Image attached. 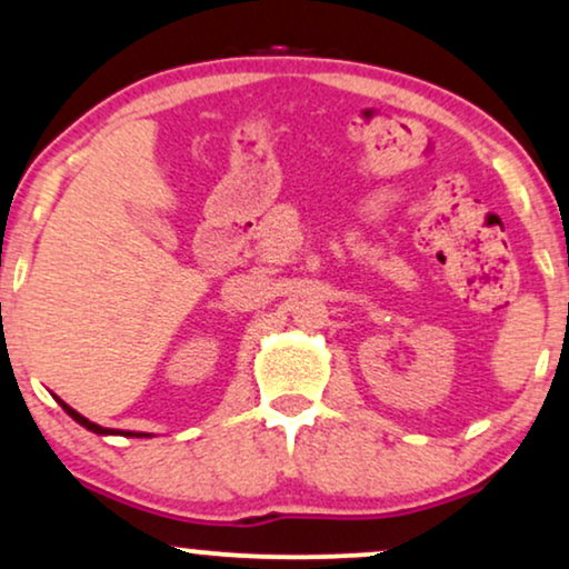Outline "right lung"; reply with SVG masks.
<instances>
[{
	"mask_svg": "<svg viewBox=\"0 0 569 569\" xmlns=\"http://www.w3.org/2000/svg\"><path fill=\"white\" fill-rule=\"evenodd\" d=\"M58 402H60V406H63V410H66V413H68V416H71V419H73V421H77V423H81V427H84V429H89V432H94V435H124V437H150V435H146V432H116V429H106V427H100V423H94V421H89V419H84V416H81V413H79V410H73L71 406H66V402H63V400H60V397H58Z\"/></svg>",
	"mask_w": 569,
	"mask_h": 569,
	"instance_id": "obj_1",
	"label": "right lung"
}]
</instances>
